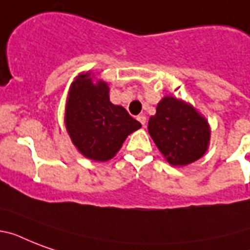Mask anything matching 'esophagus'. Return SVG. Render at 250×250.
Masks as SVG:
<instances>
[{
    "instance_id": "obj_1",
    "label": "esophagus",
    "mask_w": 250,
    "mask_h": 250,
    "mask_svg": "<svg viewBox=\"0 0 250 250\" xmlns=\"http://www.w3.org/2000/svg\"><path fill=\"white\" fill-rule=\"evenodd\" d=\"M137 119H139V122H140L141 125H143L145 127V125H146V117H145L144 114H141V115H139V117H137Z\"/></svg>"
}]
</instances>
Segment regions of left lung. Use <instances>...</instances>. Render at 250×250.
<instances>
[{
	"mask_svg": "<svg viewBox=\"0 0 250 250\" xmlns=\"http://www.w3.org/2000/svg\"><path fill=\"white\" fill-rule=\"evenodd\" d=\"M148 131L172 166H187L200 160L209 149L211 129L208 119L192 104L165 96L149 118Z\"/></svg>",
	"mask_w": 250,
	"mask_h": 250,
	"instance_id": "1",
	"label": "left lung"
}]
</instances>
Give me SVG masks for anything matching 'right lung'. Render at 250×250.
Wrapping results in <instances>:
<instances>
[{"instance_id":"add662e5","label":"right lung","mask_w":250,"mask_h":250,"mask_svg":"<svg viewBox=\"0 0 250 250\" xmlns=\"http://www.w3.org/2000/svg\"><path fill=\"white\" fill-rule=\"evenodd\" d=\"M109 92L106 82L82 72L70 85L64 107V125L74 146L98 162L114 158L127 136L141 127L123 106L111 104Z\"/></svg>"}]
</instances>
